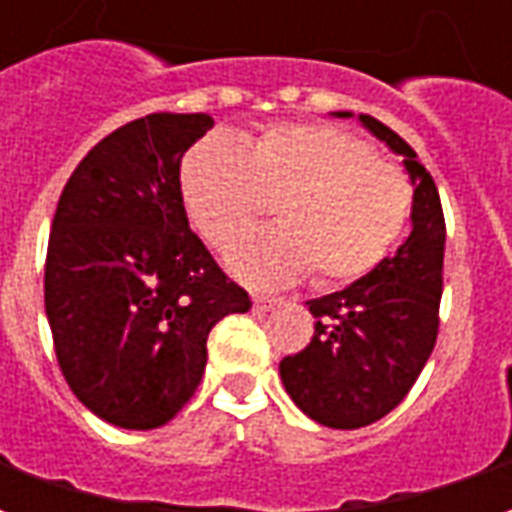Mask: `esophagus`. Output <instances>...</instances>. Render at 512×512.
Returning <instances> with one entry per match:
<instances>
[{"label": "esophagus", "mask_w": 512, "mask_h": 512, "mask_svg": "<svg viewBox=\"0 0 512 512\" xmlns=\"http://www.w3.org/2000/svg\"><path fill=\"white\" fill-rule=\"evenodd\" d=\"M252 301H255L257 312H271L282 304V299H274V296H252Z\"/></svg>", "instance_id": "esophagus-1"}]
</instances>
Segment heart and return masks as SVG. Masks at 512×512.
<instances>
[{"instance_id":"1","label":"heart","mask_w":512,"mask_h":512,"mask_svg":"<svg viewBox=\"0 0 512 512\" xmlns=\"http://www.w3.org/2000/svg\"><path fill=\"white\" fill-rule=\"evenodd\" d=\"M186 213L213 246H227L279 196L277 228L227 249V268L252 285L312 271L318 285L365 277L403 235L411 211L406 172L365 139L323 123H277L241 145L205 136L180 164Z\"/></svg>"}]
</instances>
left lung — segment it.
I'll use <instances>...</instances> for the list:
<instances>
[{
  "label": "left lung",
  "instance_id": "8db88e82",
  "mask_svg": "<svg viewBox=\"0 0 512 512\" xmlns=\"http://www.w3.org/2000/svg\"><path fill=\"white\" fill-rule=\"evenodd\" d=\"M362 126L400 156L411 183V230L392 255L348 288L307 301L318 318L312 343L279 362L290 400L318 425L365 428L408 395L439 334L444 213L436 183L403 136L370 115Z\"/></svg>",
  "mask_w": 512,
  "mask_h": 512
}]
</instances>
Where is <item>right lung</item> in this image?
Returning <instances> with one entry per match:
<instances>
[{"label": "right lung", "instance_id": "obj_1", "mask_svg": "<svg viewBox=\"0 0 512 512\" xmlns=\"http://www.w3.org/2000/svg\"><path fill=\"white\" fill-rule=\"evenodd\" d=\"M213 120L126 123L62 189L46 255V318L71 392L109 425L153 430L189 403L208 334L252 299L191 233L180 158Z\"/></svg>", "mask_w": 512, "mask_h": 512}]
</instances>
